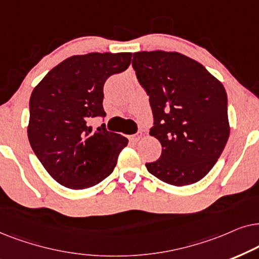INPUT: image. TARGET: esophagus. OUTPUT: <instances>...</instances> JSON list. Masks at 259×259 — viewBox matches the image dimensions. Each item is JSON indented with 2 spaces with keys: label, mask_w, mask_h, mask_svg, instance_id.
<instances>
[{
  "label": "esophagus",
  "mask_w": 259,
  "mask_h": 259,
  "mask_svg": "<svg viewBox=\"0 0 259 259\" xmlns=\"http://www.w3.org/2000/svg\"><path fill=\"white\" fill-rule=\"evenodd\" d=\"M141 137H142V133H137V134H135V135H132L130 136V141H132L133 143H136L137 141H139Z\"/></svg>",
  "instance_id": "esophagus-1"
}]
</instances>
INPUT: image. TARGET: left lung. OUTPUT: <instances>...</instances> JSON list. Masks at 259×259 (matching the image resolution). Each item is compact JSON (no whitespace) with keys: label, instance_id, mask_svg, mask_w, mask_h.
I'll return each instance as SVG.
<instances>
[{"label":"left lung","instance_id":"obj_1","mask_svg":"<svg viewBox=\"0 0 259 259\" xmlns=\"http://www.w3.org/2000/svg\"><path fill=\"white\" fill-rule=\"evenodd\" d=\"M133 67L149 96V134L162 146L160 158L146 163L148 171L173 186L195 184L229 140L225 89L201 64L178 52H137Z\"/></svg>","mask_w":259,"mask_h":259}]
</instances>
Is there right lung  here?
<instances>
[{"instance_id":"1","label":"right lung","mask_w":259,"mask_h":259,"mask_svg":"<svg viewBox=\"0 0 259 259\" xmlns=\"http://www.w3.org/2000/svg\"><path fill=\"white\" fill-rule=\"evenodd\" d=\"M132 53L73 55L45 75L29 99L28 140L48 174L71 189L99 184L113 171L127 140L92 130L88 122L105 117L103 88L110 75L125 71Z\"/></svg>"}]
</instances>
